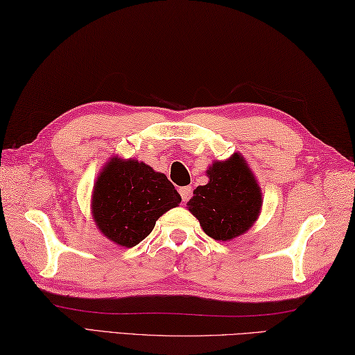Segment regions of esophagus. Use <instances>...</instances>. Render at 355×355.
Here are the masks:
<instances>
[{"mask_svg": "<svg viewBox=\"0 0 355 355\" xmlns=\"http://www.w3.org/2000/svg\"><path fill=\"white\" fill-rule=\"evenodd\" d=\"M191 191H193V188H191V187H182V188H179L180 198H182V200H184V202H187L188 199H190V196H191Z\"/></svg>", "mask_w": 355, "mask_h": 355, "instance_id": "1", "label": "esophagus"}]
</instances>
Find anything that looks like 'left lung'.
<instances>
[{
    "instance_id": "1",
    "label": "left lung",
    "mask_w": 355,
    "mask_h": 355,
    "mask_svg": "<svg viewBox=\"0 0 355 355\" xmlns=\"http://www.w3.org/2000/svg\"><path fill=\"white\" fill-rule=\"evenodd\" d=\"M208 184L199 185L187 202L202 230L214 241H231L252 227L262 208L257 180L241 153L214 161L207 170Z\"/></svg>"
}]
</instances>
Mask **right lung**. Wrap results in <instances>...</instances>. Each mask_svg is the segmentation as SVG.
Returning a JSON list of instances; mask_svg holds the SVG:
<instances>
[{"instance_id":"right-lung-1","label":"right lung","mask_w":355,"mask_h":355,"mask_svg":"<svg viewBox=\"0 0 355 355\" xmlns=\"http://www.w3.org/2000/svg\"><path fill=\"white\" fill-rule=\"evenodd\" d=\"M180 194L164 173L136 159L112 157L96 178L92 216L107 239L132 248L155 228L156 220L180 204Z\"/></svg>"}]
</instances>
